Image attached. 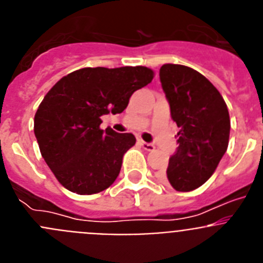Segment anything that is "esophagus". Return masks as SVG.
<instances>
[{"label": "esophagus", "instance_id": "esophagus-1", "mask_svg": "<svg viewBox=\"0 0 263 263\" xmlns=\"http://www.w3.org/2000/svg\"><path fill=\"white\" fill-rule=\"evenodd\" d=\"M141 146H142L145 150H147V152H153L155 148V146L153 145V143H147V142H143V141H141Z\"/></svg>", "mask_w": 263, "mask_h": 263}]
</instances>
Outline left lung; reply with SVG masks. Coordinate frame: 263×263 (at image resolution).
I'll return each instance as SVG.
<instances>
[{
	"label": "left lung",
	"mask_w": 263,
	"mask_h": 263,
	"mask_svg": "<svg viewBox=\"0 0 263 263\" xmlns=\"http://www.w3.org/2000/svg\"><path fill=\"white\" fill-rule=\"evenodd\" d=\"M159 78L179 127V146L160 179L176 191H192L212 176L227 152L229 111L215 85L194 68L163 64Z\"/></svg>",
	"instance_id": "obj_1"
}]
</instances>
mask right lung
I'll return each mask as SVG.
<instances>
[{
    "mask_svg": "<svg viewBox=\"0 0 263 263\" xmlns=\"http://www.w3.org/2000/svg\"><path fill=\"white\" fill-rule=\"evenodd\" d=\"M154 78L147 67L81 68L60 79L39 105L34 133L55 178L78 195L99 194L120 174L136 137L100 129L101 116L121 113Z\"/></svg>",
    "mask_w": 263,
    "mask_h": 263,
    "instance_id": "right-lung-1",
    "label": "right lung"
}]
</instances>
